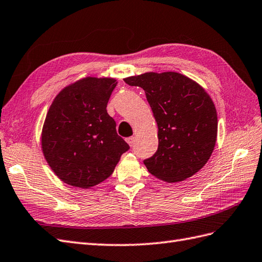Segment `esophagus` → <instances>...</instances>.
Returning a JSON list of instances; mask_svg holds the SVG:
<instances>
[{"mask_svg":"<svg viewBox=\"0 0 262 262\" xmlns=\"http://www.w3.org/2000/svg\"><path fill=\"white\" fill-rule=\"evenodd\" d=\"M126 142H127V144H128L129 146H133L134 143H135V137H128V138H126Z\"/></svg>","mask_w":262,"mask_h":262,"instance_id":"esophagus-1","label":"esophagus"}]
</instances>
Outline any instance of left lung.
Masks as SVG:
<instances>
[{
    "label": "left lung",
    "instance_id": "8db88e82",
    "mask_svg": "<svg viewBox=\"0 0 262 262\" xmlns=\"http://www.w3.org/2000/svg\"><path fill=\"white\" fill-rule=\"evenodd\" d=\"M124 80L145 91L157 122L158 149L144 160L148 171L167 183L195 175L210 158L217 139V112L208 93L177 72H149Z\"/></svg>",
    "mask_w": 262,
    "mask_h": 262
}]
</instances>
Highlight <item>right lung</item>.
<instances>
[{
	"label": "right lung",
	"instance_id": "obj_1",
	"mask_svg": "<svg viewBox=\"0 0 262 262\" xmlns=\"http://www.w3.org/2000/svg\"><path fill=\"white\" fill-rule=\"evenodd\" d=\"M116 84L110 77H85L53 100L42 129V151L65 184L78 188L98 185L129 149L106 110Z\"/></svg>",
	"mask_w": 262,
	"mask_h": 262
}]
</instances>
